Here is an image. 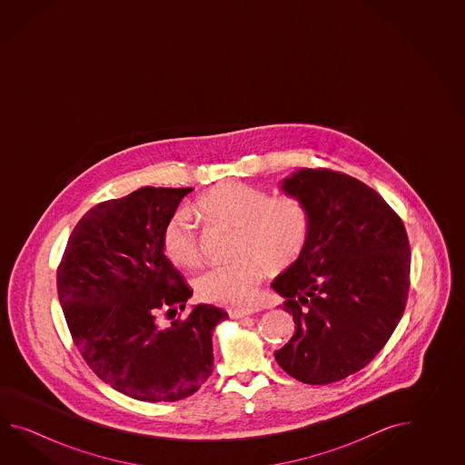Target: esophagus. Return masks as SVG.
I'll use <instances>...</instances> for the list:
<instances>
[{
	"instance_id": "obj_1",
	"label": "esophagus",
	"mask_w": 465,
	"mask_h": 465,
	"mask_svg": "<svg viewBox=\"0 0 465 465\" xmlns=\"http://www.w3.org/2000/svg\"><path fill=\"white\" fill-rule=\"evenodd\" d=\"M257 311H259L257 307H231V309H228L229 316L232 317V319L251 316V314H254Z\"/></svg>"
}]
</instances>
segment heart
I'll use <instances>...</instances> for the list:
<instances>
[{"label":"heart","instance_id":"1","mask_svg":"<svg viewBox=\"0 0 465 465\" xmlns=\"http://www.w3.org/2000/svg\"><path fill=\"white\" fill-rule=\"evenodd\" d=\"M194 209L209 223L236 229L231 259L204 269L194 281L198 296L211 302L247 306L254 302L257 281L267 272L292 266L306 249L311 216L296 196H271L264 189L224 181L196 201ZM163 251L174 266H194L199 244L193 219L178 211L161 232Z\"/></svg>","mask_w":465,"mask_h":465}]
</instances>
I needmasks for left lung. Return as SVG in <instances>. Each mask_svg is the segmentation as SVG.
<instances>
[{"instance_id":"obj_1","label":"left lung","mask_w":465,"mask_h":465,"mask_svg":"<svg viewBox=\"0 0 465 465\" xmlns=\"http://www.w3.org/2000/svg\"><path fill=\"white\" fill-rule=\"evenodd\" d=\"M311 216L306 249L272 281L296 332L274 352L304 384H331L366 367L404 312L411 249L382 196L331 169L301 168L281 181Z\"/></svg>"}]
</instances>
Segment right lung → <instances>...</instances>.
<instances>
[{
	"label": "right lung",
	"mask_w": 465,
	"mask_h": 465,
	"mask_svg": "<svg viewBox=\"0 0 465 465\" xmlns=\"http://www.w3.org/2000/svg\"><path fill=\"white\" fill-rule=\"evenodd\" d=\"M191 191L146 186L99 203L73 229L58 267L61 307L81 356L101 381L144 402L194 394L213 372V331L228 319L198 304L184 321L159 326L163 309L184 311L193 296L161 244Z\"/></svg>",
	"instance_id": "right-lung-1"
}]
</instances>
